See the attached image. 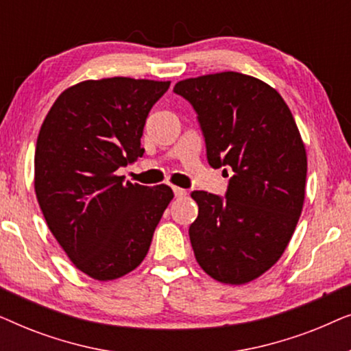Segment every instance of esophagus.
Returning a JSON list of instances; mask_svg holds the SVG:
<instances>
[{"mask_svg": "<svg viewBox=\"0 0 351 351\" xmlns=\"http://www.w3.org/2000/svg\"><path fill=\"white\" fill-rule=\"evenodd\" d=\"M174 195H176V198H184V196H186L189 195V191L186 190H184V189H179V186H174Z\"/></svg>", "mask_w": 351, "mask_h": 351, "instance_id": "34e87169", "label": "esophagus"}]
</instances>
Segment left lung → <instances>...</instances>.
<instances>
[{
  "instance_id": "1",
  "label": "left lung",
  "mask_w": 351,
  "mask_h": 351,
  "mask_svg": "<svg viewBox=\"0 0 351 351\" xmlns=\"http://www.w3.org/2000/svg\"><path fill=\"white\" fill-rule=\"evenodd\" d=\"M193 105L209 165L233 171L225 198L193 191L196 262L225 285H246L280 261L305 199L306 152L289 107L254 76L222 71L179 81Z\"/></svg>"
}]
</instances>
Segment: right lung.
Here are the masks:
<instances>
[{
    "mask_svg": "<svg viewBox=\"0 0 351 351\" xmlns=\"http://www.w3.org/2000/svg\"><path fill=\"white\" fill-rule=\"evenodd\" d=\"M171 81L124 76L65 89L41 124L35 191L47 227L75 267L97 281L141 265L171 186L124 184L123 166L143 155L141 137Z\"/></svg>",
    "mask_w": 351,
    "mask_h": 351,
    "instance_id": "obj_1",
    "label": "right lung"
}]
</instances>
